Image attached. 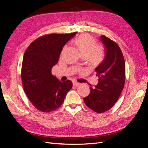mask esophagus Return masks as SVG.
Here are the masks:
<instances>
[{
  "label": "esophagus",
  "mask_w": 148,
  "mask_h": 148,
  "mask_svg": "<svg viewBox=\"0 0 148 148\" xmlns=\"http://www.w3.org/2000/svg\"><path fill=\"white\" fill-rule=\"evenodd\" d=\"M73 86H78L80 84V83H78L77 82H73Z\"/></svg>",
  "instance_id": "1"
}]
</instances>
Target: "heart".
I'll use <instances>...</instances> for the list:
<instances>
[{
  "label": "heart",
  "instance_id": "heart-1",
  "mask_svg": "<svg viewBox=\"0 0 148 148\" xmlns=\"http://www.w3.org/2000/svg\"><path fill=\"white\" fill-rule=\"evenodd\" d=\"M75 44L78 47L83 56L89 57L94 62L101 60L104 56V50L100 46H96L95 39L90 36L84 34L75 40Z\"/></svg>",
  "mask_w": 148,
  "mask_h": 148
}]
</instances>
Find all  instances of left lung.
I'll list each match as a JSON object with an SVG mask.
<instances>
[{
  "label": "left lung",
  "instance_id": "obj_1",
  "mask_svg": "<svg viewBox=\"0 0 148 148\" xmlns=\"http://www.w3.org/2000/svg\"><path fill=\"white\" fill-rule=\"evenodd\" d=\"M104 47V59L95 69L99 77L95 88L90 87V93L84 102L96 112L102 113L114 106L124 87L125 63L119 46L112 40L101 36Z\"/></svg>",
  "mask_w": 148,
  "mask_h": 148
}]
</instances>
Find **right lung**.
<instances>
[{"label":"right lung","mask_w":148,"mask_h":148,"mask_svg":"<svg viewBox=\"0 0 148 148\" xmlns=\"http://www.w3.org/2000/svg\"><path fill=\"white\" fill-rule=\"evenodd\" d=\"M76 33L43 36L31 43L25 52L21 68L23 87L29 101L40 111L50 112L59 108L72 88V82L60 81L51 70L59 61L64 46Z\"/></svg>","instance_id":"add662e5"}]
</instances>
